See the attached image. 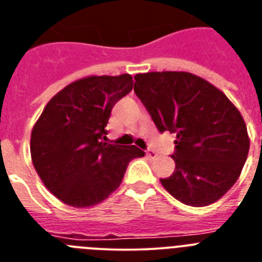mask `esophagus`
Here are the masks:
<instances>
[{
    "label": "esophagus",
    "instance_id": "esophagus-1",
    "mask_svg": "<svg viewBox=\"0 0 262 262\" xmlns=\"http://www.w3.org/2000/svg\"><path fill=\"white\" fill-rule=\"evenodd\" d=\"M145 155H147V156L149 157V159H155V157L157 156L156 152L152 151V149H147V151H145Z\"/></svg>",
    "mask_w": 262,
    "mask_h": 262
}]
</instances>
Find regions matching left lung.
Segmentation results:
<instances>
[{"label":"left lung","instance_id":"obj_1","mask_svg":"<svg viewBox=\"0 0 262 262\" xmlns=\"http://www.w3.org/2000/svg\"><path fill=\"white\" fill-rule=\"evenodd\" d=\"M136 96L160 133L176 135L173 174L160 181L185 205L203 207L221 200L239 178L249 151L240 111L205 78L189 72L135 76Z\"/></svg>","mask_w":262,"mask_h":262}]
</instances>
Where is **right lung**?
Masks as SVG:
<instances>
[{"label":"right lung","instance_id":"add662e5","mask_svg":"<svg viewBox=\"0 0 262 262\" xmlns=\"http://www.w3.org/2000/svg\"><path fill=\"white\" fill-rule=\"evenodd\" d=\"M134 86L133 76H88L50 99L34 124L31 160L45 186L66 205L86 209L105 201L127 165L144 156L136 145L105 142L111 110Z\"/></svg>","mask_w":262,"mask_h":262}]
</instances>
